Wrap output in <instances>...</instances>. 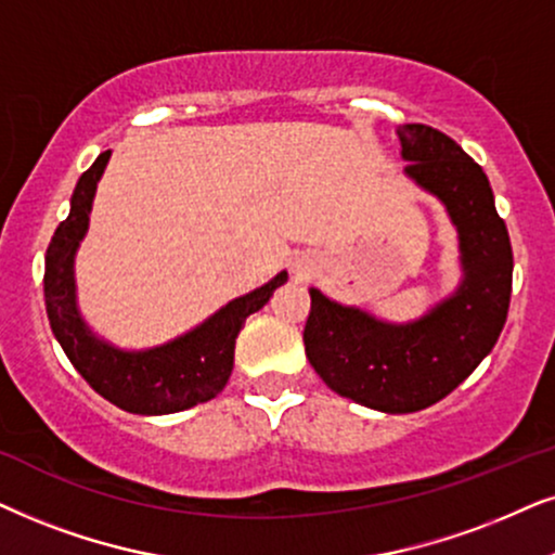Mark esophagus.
<instances>
[{
  "mask_svg": "<svg viewBox=\"0 0 555 555\" xmlns=\"http://www.w3.org/2000/svg\"><path fill=\"white\" fill-rule=\"evenodd\" d=\"M314 271H317V261L312 256L309 254L297 256V261H294V273H297V279H309Z\"/></svg>",
  "mask_w": 555,
  "mask_h": 555,
  "instance_id": "obj_1",
  "label": "esophagus"
}]
</instances>
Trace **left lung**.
Instances as JSON below:
<instances>
[{
	"instance_id": "8db88e82",
	"label": "left lung",
	"mask_w": 555,
	"mask_h": 555,
	"mask_svg": "<svg viewBox=\"0 0 555 555\" xmlns=\"http://www.w3.org/2000/svg\"><path fill=\"white\" fill-rule=\"evenodd\" d=\"M405 177L444 205L460 241L462 279L424 317L388 322L309 289L305 350L337 396L383 413H413L452 393L482 363L507 320L513 248L482 167L454 139L403 124Z\"/></svg>"
}]
</instances>
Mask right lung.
Wrapping results in <instances>:
<instances>
[{"mask_svg": "<svg viewBox=\"0 0 555 555\" xmlns=\"http://www.w3.org/2000/svg\"><path fill=\"white\" fill-rule=\"evenodd\" d=\"M111 150L101 152L73 190L68 218L57 225L46 254V307L53 335L95 393L139 416H165L210 401L233 371L235 337L248 314L261 309L289 273L279 271L258 289L220 307L208 320L144 350H124L93 332L78 307L76 254L91 223L93 197Z\"/></svg>", "mask_w": 555, "mask_h": 555, "instance_id": "obj_1", "label": "right lung"}]
</instances>
